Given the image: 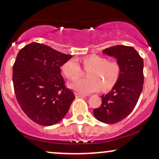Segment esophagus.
<instances>
[{"label": "esophagus", "mask_w": 159, "mask_h": 159, "mask_svg": "<svg viewBox=\"0 0 159 159\" xmlns=\"http://www.w3.org/2000/svg\"><path fill=\"white\" fill-rule=\"evenodd\" d=\"M74 94H75V96H76V98H84L85 97L84 94L78 93V92H75Z\"/></svg>", "instance_id": "1"}]
</instances>
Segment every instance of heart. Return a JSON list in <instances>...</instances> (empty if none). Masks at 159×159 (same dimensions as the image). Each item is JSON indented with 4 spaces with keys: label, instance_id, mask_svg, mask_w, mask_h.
Listing matches in <instances>:
<instances>
[{
    "label": "heart",
    "instance_id": "heart-1",
    "mask_svg": "<svg viewBox=\"0 0 159 159\" xmlns=\"http://www.w3.org/2000/svg\"><path fill=\"white\" fill-rule=\"evenodd\" d=\"M83 67L87 71L85 79H76L70 83V87L82 94H90L102 88L108 90L116 84L121 75V66L116 61H109L104 57L91 56L82 60ZM61 70L68 79H75L81 74L82 70L76 60L70 59L62 65Z\"/></svg>",
    "mask_w": 159,
    "mask_h": 159
}]
</instances>
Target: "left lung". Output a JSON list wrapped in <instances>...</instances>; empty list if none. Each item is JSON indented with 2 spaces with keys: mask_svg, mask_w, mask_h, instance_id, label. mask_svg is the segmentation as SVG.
I'll use <instances>...</instances> for the list:
<instances>
[{
  "mask_svg": "<svg viewBox=\"0 0 159 159\" xmlns=\"http://www.w3.org/2000/svg\"><path fill=\"white\" fill-rule=\"evenodd\" d=\"M121 66V75L112 90L102 95V103L93 110L100 122L117 123L127 117L136 106L143 85V60L132 46L117 45L103 50Z\"/></svg>",
  "mask_w": 159,
  "mask_h": 159,
  "instance_id": "left-lung-1",
  "label": "left lung"
}]
</instances>
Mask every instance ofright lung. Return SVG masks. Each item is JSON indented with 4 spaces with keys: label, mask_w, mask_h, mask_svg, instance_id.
<instances>
[{
    "label": "right lung",
    "mask_w": 159,
    "mask_h": 159,
    "mask_svg": "<svg viewBox=\"0 0 159 159\" xmlns=\"http://www.w3.org/2000/svg\"><path fill=\"white\" fill-rule=\"evenodd\" d=\"M71 58L38 43L28 44L18 53L12 67L16 98L28 118L37 124L59 122L75 99L60 69Z\"/></svg>",
    "instance_id": "right-lung-1"
}]
</instances>
